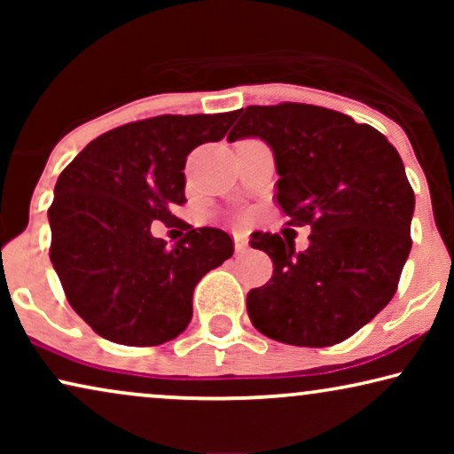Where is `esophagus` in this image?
<instances>
[{
	"instance_id": "obj_1",
	"label": "esophagus",
	"mask_w": 454,
	"mask_h": 454,
	"mask_svg": "<svg viewBox=\"0 0 454 454\" xmlns=\"http://www.w3.org/2000/svg\"><path fill=\"white\" fill-rule=\"evenodd\" d=\"M233 241H235V252H246L247 244H250V235L244 231H235L233 233Z\"/></svg>"
}]
</instances>
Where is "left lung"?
<instances>
[{
    "label": "left lung",
    "mask_w": 454,
    "mask_h": 454,
    "mask_svg": "<svg viewBox=\"0 0 454 454\" xmlns=\"http://www.w3.org/2000/svg\"><path fill=\"white\" fill-rule=\"evenodd\" d=\"M239 113L227 140L270 146L287 225L312 227L303 252L277 233L252 235L275 270L247 294V316L281 343L337 345L368 325L399 285L415 208L405 167L378 129L339 111L281 103Z\"/></svg>",
    "instance_id": "8db88e82"
}]
</instances>
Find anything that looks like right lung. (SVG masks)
<instances>
[{
  "label": "right lung",
  "mask_w": 454,
  "mask_h": 454,
  "mask_svg": "<svg viewBox=\"0 0 454 454\" xmlns=\"http://www.w3.org/2000/svg\"><path fill=\"white\" fill-rule=\"evenodd\" d=\"M238 111L159 115L105 132L55 184L51 256L67 301L103 339L153 347L192 320L198 281L233 256L229 233L192 229L173 247L151 233L185 202L184 167L204 142H219Z\"/></svg>",
  "instance_id": "right-lung-1"
}]
</instances>
